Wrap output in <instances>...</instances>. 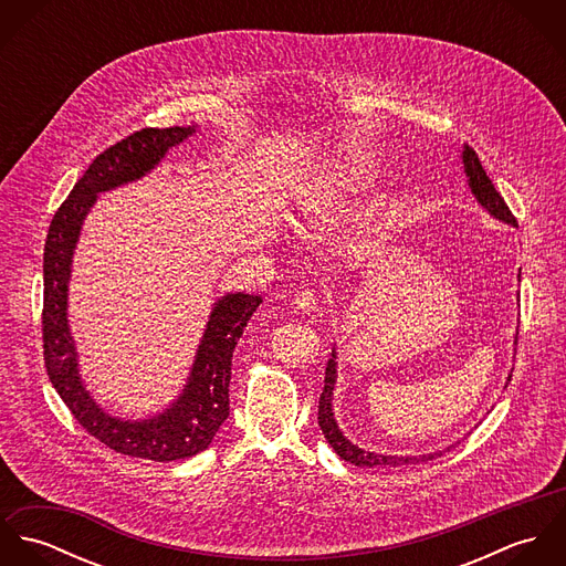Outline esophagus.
<instances>
[{"label":"esophagus","instance_id":"1","mask_svg":"<svg viewBox=\"0 0 566 566\" xmlns=\"http://www.w3.org/2000/svg\"><path fill=\"white\" fill-rule=\"evenodd\" d=\"M294 310H296L298 314H318V312H321L318 296H316L312 290H305V292L296 294V298H294Z\"/></svg>","mask_w":566,"mask_h":566}]
</instances>
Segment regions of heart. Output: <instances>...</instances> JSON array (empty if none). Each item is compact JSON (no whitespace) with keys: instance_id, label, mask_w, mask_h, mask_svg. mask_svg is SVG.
I'll return each mask as SVG.
<instances>
[{"instance_id":"obj_1","label":"heart","mask_w":566,"mask_h":566,"mask_svg":"<svg viewBox=\"0 0 566 566\" xmlns=\"http://www.w3.org/2000/svg\"><path fill=\"white\" fill-rule=\"evenodd\" d=\"M364 196V182L355 174H333L305 189L298 202V227L321 231L344 218Z\"/></svg>"}]
</instances>
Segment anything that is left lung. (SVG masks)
<instances>
[{
  "instance_id": "1",
  "label": "left lung",
  "mask_w": 566,
  "mask_h": 566,
  "mask_svg": "<svg viewBox=\"0 0 566 566\" xmlns=\"http://www.w3.org/2000/svg\"><path fill=\"white\" fill-rule=\"evenodd\" d=\"M462 165H464V174L469 178V187H471L473 196L478 198V202L484 207L485 211L494 220H499L503 224H510V227H516V218L512 216V211L507 209L505 200L494 189L492 180L485 176L482 161L478 159L473 148H469V146L462 148ZM518 279H521V272H518ZM335 381H337V353H335V346H333L331 359L326 361V373H324V390L323 395H321V405H318V424L323 429L326 442L333 447V451L342 460H346V462H350L355 467H368V469L381 467L384 469V467H403V464L429 462V460H436V458H440L444 453V451H433V453H422V455H381V453H375V451L359 449L337 427V420H335V413H333Z\"/></svg>"
}]
</instances>
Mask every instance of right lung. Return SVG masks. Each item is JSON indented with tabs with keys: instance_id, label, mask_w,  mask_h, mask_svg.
I'll return each instance as SVG.
<instances>
[{
	"instance_id": "obj_1",
	"label": "right lung",
	"mask_w": 566,
	"mask_h": 566,
	"mask_svg": "<svg viewBox=\"0 0 566 566\" xmlns=\"http://www.w3.org/2000/svg\"><path fill=\"white\" fill-rule=\"evenodd\" d=\"M193 133L196 126L144 128L95 157L56 211L43 252V357L52 386L93 438L117 453L155 462L185 460L205 451L229 418L233 350L261 296L235 292L213 303L182 392L159 413L139 420L111 416L86 390L67 321V298L74 250L97 196L144 178L169 148Z\"/></svg>"
}]
</instances>
